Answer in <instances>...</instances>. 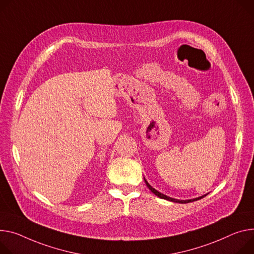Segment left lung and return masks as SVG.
<instances>
[{
    "instance_id": "left-lung-1",
    "label": "left lung",
    "mask_w": 254,
    "mask_h": 254,
    "mask_svg": "<svg viewBox=\"0 0 254 254\" xmlns=\"http://www.w3.org/2000/svg\"><path fill=\"white\" fill-rule=\"evenodd\" d=\"M145 179V178H144ZM145 182H146V186L148 187V189L155 194V195H157L158 197H160V198H164V199H167V200H170V201H174V202H179V203H188V202H191V201H194V200H197V199H200V198H202V197H204L206 194H204V195H201V196H199V197H196V198H192V199H187V200H180V199H176V198H172V197H169V196H167V195H165V194H163V193H161V192H159L158 190H156L155 189H153L150 184L148 183V181L145 179Z\"/></svg>"
}]
</instances>
